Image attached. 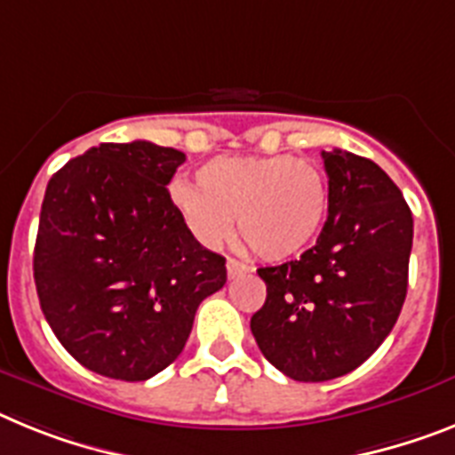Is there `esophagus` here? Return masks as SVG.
I'll list each match as a JSON object with an SVG mask.
<instances>
[{"instance_id": "1", "label": "esophagus", "mask_w": 455, "mask_h": 455, "mask_svg": "<svg viewBox=\"0 0 455 455\" xmlns=\"http://www.w3.org/2000/svg\"><path fill=\"white\" fill-rule=\"evenodd\" d=\"M225 267H228V278H236V275H243L248 271V267L235 258H228Z\"/></svg>"}]
</instances>
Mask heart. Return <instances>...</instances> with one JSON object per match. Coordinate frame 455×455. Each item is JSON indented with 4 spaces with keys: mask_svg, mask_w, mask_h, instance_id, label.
I'll use <instances>...</instances> for the list:
<instances>
[{
    "mask_svg": "<svg viewBox=\"0 0 455 455\" xmlns=\"http://www.w3.org/2000/svg\"><path fill=\"white\" fill-rule=\"evenodd\" d=\"M196 186L174 181L172 204L202 246L228 242L236 219L242 242L258 258H294L320 232L329 207L327 177L315 163L287 154L216 156Z\"/></svg>",
    "mask_w": 455,
    "mask_h": 455,
    "instance_id": "obj_1",
    "label": "heart"
}]
</instances>
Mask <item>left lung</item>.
Segmentation results:
<instances>
[{"label": "left lung", "mask_w": 455, "mask_h": 455, "mask_svg": "<svg viewBox=\"0 0 455 455\" xmlns=\"http://www.w3.org/2000/svg\"><path fill=\"white\" fill-rule=\"evenodd\" d=\"M327 223L292 262L258 269L265 306L251 317L259 352L297 382L359 368L401 315L414 220L401 188L371 158L322 151Z\"/></svg>", "instance_id": "1"}]
</instances>
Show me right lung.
Instances as JSON below:
<instances>
[{"label": "right lung", "mask_w": 455, "mask_h": 455, "mask_svg": "<svg viewBox=\"0 0 455 455\" xmlns=\"http://www.w3.org/2000/svg\"><path fill=\"white\" fill-rule=\"evenodd\" d=\"M184 151L103 142L52 174L34 248L45 320L84 368L142 382L181 355L202 299L228 281L168 188Z\"/></svg>", "instance_id": "add662e5"}]
</instances>
